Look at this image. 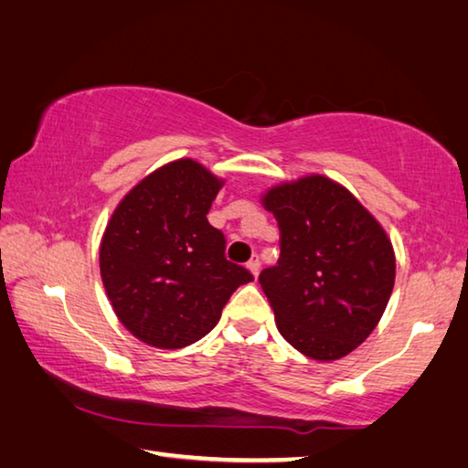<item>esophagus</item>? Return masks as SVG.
<instances>
[{"instance_id": "obj_1", "label": "esophagus", "mask_w": 468, "mask_h": 468, "mask_svg": "<svg viewBox=\"0 0 468 468\" xmlns=\"http://www.w3.org/2000/svg\"><path fill=\"white\" fill-rule=\"evenodd\" d=\"M247 267L250 269V273L257 277L259 271H261V261H259V257H252V259L249 261V263H247Z\"/></svg>"}]
</instances>
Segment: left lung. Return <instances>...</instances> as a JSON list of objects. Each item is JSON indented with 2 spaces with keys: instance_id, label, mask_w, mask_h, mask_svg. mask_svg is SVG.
I'll list each match as a JSON object with an SVG mask.
<instances>
[{
  "instance_id": "obj_1",
  "label": "left lung",
  "mask_w": 468,
  "mask_h": 468,
  "mask_svg": "<svg viewBox=\"0 0 468 468\" xmlns=\"http://www.w3.org/2000/svg\"><path fill=\"white\" fill-rule=\"evenodd\" d=\"M280 224V261L259 275L277 329L310 359L333 362L367 339L395 285V250L346 186L313 175L263 197Z\"/></svg>"
}]
</instances>
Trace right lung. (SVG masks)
Masks as SVG:
<instances>
[{
	"label": "right lung",
	"mask_w": 468,
	"mask_h": 468,
	"mask_svg": "<svg viewBox=\"0 0 468 468\" xmlns=\"http://www.w3.org/2000/svg\"><path fill=\"white\" fill-rule=\"evenodd\" d=\"M224 180L191 158L154 170L122 197L101 242V275L114 314L139 341L180 349L218 324L247 267L226 259L207 221Z\"/></svg>",
	"instance_id": "right-lung-1"
}]
</instances>
